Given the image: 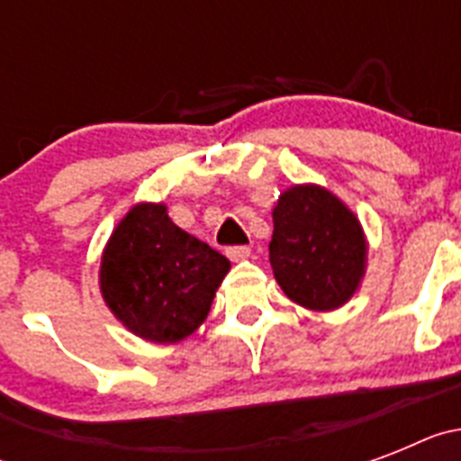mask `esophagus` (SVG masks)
I'll use <instances>...</instances> for the list:
<instances>
[{
    "mask_svg": "<svg viewBox=\"0 0 461 461\" xmlns=\"http://www.w3.org/2000/svg\"><path fill=\"white\" fill-rule=\"evenodd\" d=\"M226 256L230 260H233V263H240V260H247L251 256V249L249 247H228L226 249Z\"/></svg>",
    "mask_w": 461,
    "mask_h": 461,
    "instance_id": "34e87169",
    "label": "esophagus"
}]
</instances>
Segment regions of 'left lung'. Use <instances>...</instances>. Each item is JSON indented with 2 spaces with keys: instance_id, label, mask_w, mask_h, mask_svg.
<instances>
[{
  "instance_id": "obj_1",
  "label": "left lung",
  "mask_w": 461,
  "mask_h": 461,
  "mask_svg": "<svg viewBox=\"0 0 461 461\" xmlns=\"http://www.w3.org/2000/svg\"><path fill=\"white\" fill-rule=\"evenodd\" d=\"M270 263L288 300L335 312L367 272V238L356 212L321 185H293L272 210Z\"/></svg>"
}]
</instances>
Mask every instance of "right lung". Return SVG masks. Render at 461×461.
Here are the masks:
<instances>
[{
	"label": "right lung",
	"instance_id": "1",
	"mask_svg": "<svg viewBox=\"0 0 461 461\" xmlns=\"http://www.w3.org/2000/svg\"><path fill=\"white\" fill-rule=\"evenodd\" d=\"M230 270V260L175 226L164 203H138L101 254L105 307L131 335L177 344L194 335Z\"/></svg>",
	"mask_w": 461,
	"mask_h": 461
}]
</instances>
